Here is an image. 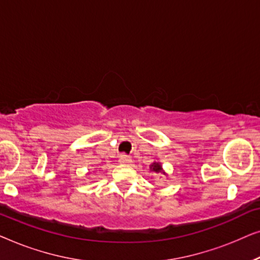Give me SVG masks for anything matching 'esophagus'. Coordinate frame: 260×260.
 Wrapping results in <instances>:
<instances>
[{
    "instance_id": "34e87169",
    "label": "esophagus",
    "mask_w": 260,
    "mask_h": 260,
    "mask_svg": "<svg viewBox=\"0 0 260 260\" xmlns=\"http://www.w3.org/2000/svg\"><path fill=\"white\" fill-rule=\"evenodd\" d=\"M131 162H133V158H131L130 156H126V155L119 156V163H122V165H130Z\"/></svg>"
}]
</instances>
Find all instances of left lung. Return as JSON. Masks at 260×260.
Instances as JSON below:
<instances>
[{"mask_svg":"<svg viewBox=\"0 0 260 260\" xmlns=\"http://www.w3.org/2000/svg\"><path fill=\"white\" fill-rule=\"evenodd\" d=\"M149 168H150L151 172H154V173H156V174H162V175L168 176V174H167V173L165 172V169L162 168L161 162H156V161H155L154 163H151V165L149 166Z\"/></svg>","mask_w":260,"mask_h":260,"instance_id":"1","label":"left lung"}]
</instances>
